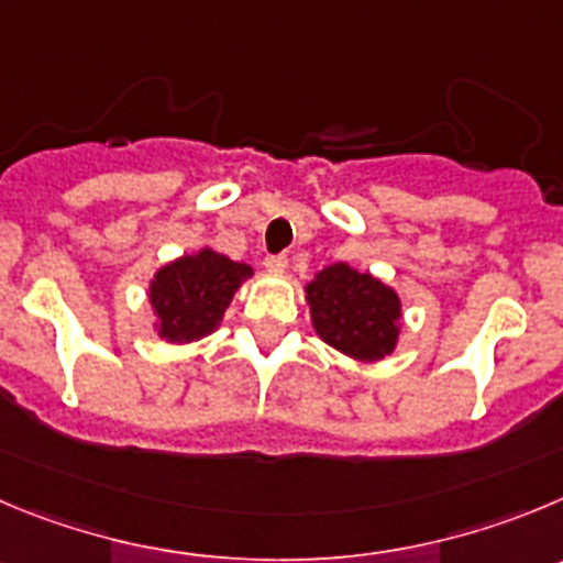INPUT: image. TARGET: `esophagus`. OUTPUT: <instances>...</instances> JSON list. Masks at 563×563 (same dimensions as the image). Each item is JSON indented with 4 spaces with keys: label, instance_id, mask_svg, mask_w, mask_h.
Segmentation results:
<instances>
[{
    "label": "esophagus",
    "instance_id": "esophagus-1",
    "mask_svg": "<svg viewBox=\"0 0 563 563\" xmlns=\"http://www.w3.org/2000/svg\"><path fill=\"white\" fill-rule=\"evenodd\" d=\"M264 266L269 272H286V266H288V257L283 255V252H277V255H266L264 257Z\"/></svg>",
    "mask_w": 563,
    "mask_h": 563
}]
</instances>
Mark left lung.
<instances>
[{
  "label": "left lung",
  "mask_w": 563,
  "mask_h": 563,
  "mask_svg": "<svg viewBox=\"0 0 563 563\" xmlns=\"http://www.w3.org/2000/svg\"><path fill=\"white\" fill-rule=\"evenodd\" d=\"M306 291L313 328L330 346L361 361L391 353L400 335V297L391 288L346 264H333Z\"/></svg>",
  "instance_id": "left-lung-1"
}]
</instances>
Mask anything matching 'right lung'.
Returning <instances> with one entry per match:
<instances>
[{
  "label": "right lung",
  "instance_id": "obj_1",
  "mask_svg": "<svg viewBox=\"0 0 563 563\" xmlns=\"http://www.w3.org/2000/svg\"><path fill=\"white\" fill-rule=\"evenodd\" d=\"M250 275V266L235 264L213 250L163 266L150 286V302L163 339L183 344L208 335L224 317L235 288Z\"/></svg>",
  "mask_w": 563,
  "mask_h": 563
}]
</instances>
